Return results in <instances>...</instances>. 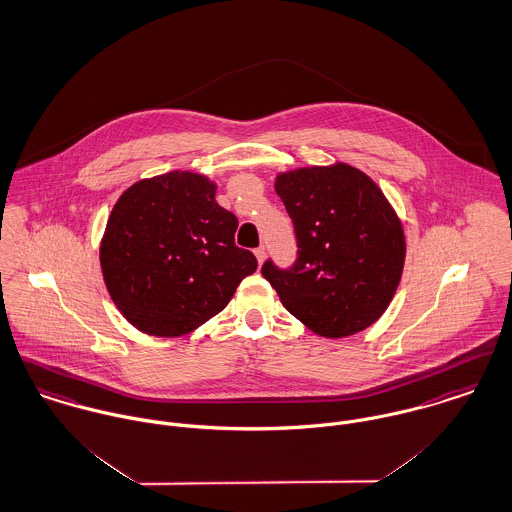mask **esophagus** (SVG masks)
Segmentation results:
<instances>
[{
  "instance_id": "esophagus-1",
  "label": "esophagus",
  "mask_w": 512,
  "mask_h": 512,
  "mask_svg": "<svg viewBox=\"0 0 512 512\" xmlns=\"http://www.w3.org/2000/svg\"><path fill=\"white\" fill-rule=\"evenodd\" d=\"M254 256L258 258V264L262 266V264H264V260H266V248H264V246L256 248V250H254Z\"/></svg>"
}]
</instances>
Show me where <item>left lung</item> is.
Wrapping results in <instances>:
<instances>
[{"label": "left lung", "instance_id": "8db88e82", "mask_svg": "<svg viewBox=\"0 0 512 512\" xmlns=\"http://www.w3.org/2000/svg\"><path fill=\"white\" fill-rule=\"evenodd\" d=\"M274 187L299 246L291 270L272 262L262 268L281 305L332 340L372 326L389 307L407 256L403 223L389 199L346 162L279 172Z\"/></svg>", "mask_w": 512, "mask_h": 512}]
</instances>
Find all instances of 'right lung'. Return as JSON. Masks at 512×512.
<instances>
[{"label": "right lung", "instance_id": "obj_1", "mask_svg": "<svg viewBox=\"0 0 512 512\" xmlns=\"http://www.w3.org/2000/svg\"><path fill=\"white\" fill-rule=\"evenodd\" d=\"M217 184L174 170L127 187L99 242L105 287L119 313L150 336H184L221 313L254 274L234 244L238 219L215 201Z\"/></svg>", "mask_w": 512, "mask_h": 512}]
</instances>
